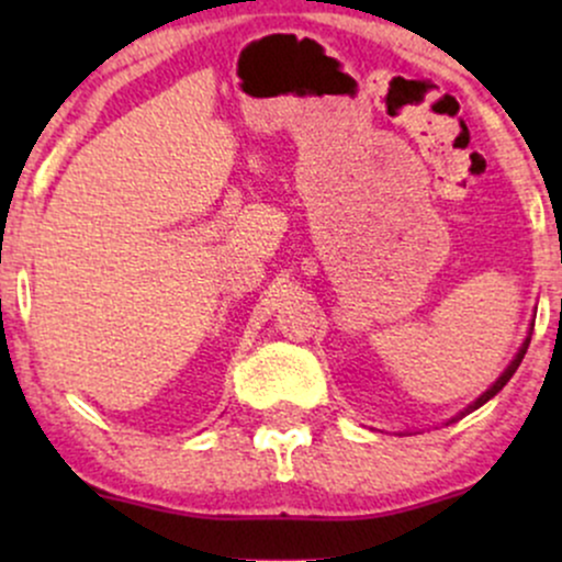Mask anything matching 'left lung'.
Masks as SVG:
<instances>
[{"label":"left lung","mask_w":562,"mask_h":562,"mask_svg":"<svg viewBox=\"0 0 562 562\" xmlns=\"http://www.w3.org/2000/svg\"><path fill=\"white\" fill-rule=\"evenodd\" d=\"M528 344H531V338H526V344H524V346H520L518 357H515V359H513V364H509V367H507V370H505V372H502V375H499V380H496V383L492 385V389H488L486 393H483V396H481V398H475V402H473V404H470L465 412H460V417H454V420H462V417H465V415H470V412H473V409H479V406H483V404H486V402H488V398H492V396H496V393H499L502 389H505V385H507V380L515 375V370H518V367H520V362H524V357H526V348H528ZM454 420H451V423H454Z\"/></svg>","instance_id":"8db88e82"}]
</instances>
